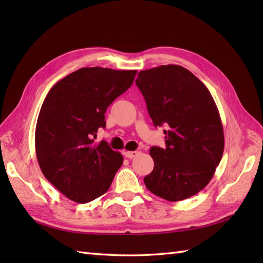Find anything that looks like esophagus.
Masks as SVG:
<instances>
[{
    "instance_id": "esophagus-1",
    "label": "esophagus",
    "mask_w": 263,
    "mask_h": 263,
    "mask_svg": "<svg viewBox=\"0 0 263 263\" xmlns=\"http://www.w3.org/2000/svg\"><path fill=\"white\" fill-rule=\"evenodd\" d=\"M138 152H124V156L128 159H133L138 156Z\"/></svg>"
}]
</instances>
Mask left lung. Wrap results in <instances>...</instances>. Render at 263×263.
<instances>
[{
  "instance_id": "obj_1",
  "label": "left lung",
  "mask_w": 263,
  "mask_h": 263,
  "mask_svg": "<svg viewBox=\"0 0 263 263\" xmlns=\"http://www.w3.org/2000/svg\"><path fill=\"white\" fill-rule=\"evenodd\" d=\"M155 126L164 125L166 148L152 147L150 192L168 201L193 197L214 176L224 153V130L214 98L181 65L140 71L136 80Z\"/></svg>"
}]
</instances>
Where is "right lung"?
<instances>
[{
    "label": "right lung",
    "mask_w": 263,
    "mask_h": 263,
    "mask_svg": "<svg viewBox=\"0 0 263 263\" xmlns=\"http://www.w3.org/2000/svg\"><path fill=\"white\" fill-rule=\"evenodd\" d=\"M136 70L81 68L52 87L39 111L35 147L44 176L78 203L103 195L123 164L106 141L95 143L105 127V111L132 86Z\"/></svg>",
    "instance_id": "1"
}]
</instances>
